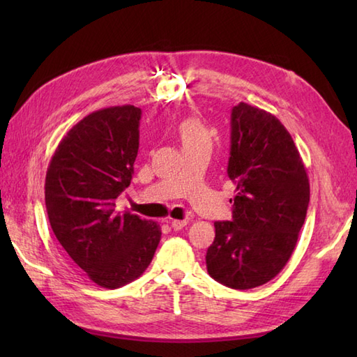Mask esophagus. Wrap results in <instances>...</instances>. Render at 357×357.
Wrapping results in <instances>:
<instances>
[{
	"mask_svg": "<svg viewBox=\"0 0 357 357\" xmlns=\"http://www.w3.org/2000/svg\"><path fill=\"white\" fill-rule=\"evenodd\" d=\"M170 225H172L173 230H181V229H184V227L187 225V221H185V219H183V221H181V219H173V221L170 222Z\"/></svg>",
	"mask_w": 357,
	"mask_h": 357,
	"instance_id": "esophagus-1",
	"label": "esophagus"
}]
</instances>
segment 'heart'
I'll return each instance as SVG.
<instances>
[{"label": "heart", "instance_id": "1", "mask_svg": "<svg viewBox=\"0 0 357 357\" xmlns=\"http://www.w3.org/2000/svg\"><path fill=\"white\" fill-rule=\"evenodd\" d=\"M178 133L183 146L196 142H211V133L199 118H185L178 126Z\"/></svg>", "mask_w": 357, "mask_h": 357}]
</instances>
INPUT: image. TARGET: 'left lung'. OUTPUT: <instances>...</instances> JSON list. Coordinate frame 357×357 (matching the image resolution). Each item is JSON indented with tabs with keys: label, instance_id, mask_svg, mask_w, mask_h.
<instances>
[{
	"label": "left lung",
	"instance_id": "1",
	"mask_svg": "<svg viewBox=\"0 0 357 357\" xmlns=\"http://www.w3.org/2000/svg\"><path fill=\"white\" fill-rule=\"evenodd\" d=\"M229 178L236 184L231 221L215 222L208 275L234 290L267 284L290 259L310 202L305 165L291 135L259 107L231 110Z\"/></svg>",
	"mask_w": 357,
	"mask_h": 357
}]
</instances>
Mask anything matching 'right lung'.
I'll use <instances>...</instances> for the list:
<instances>
[{
  "label": "right lung",
  "instance_id": "add662e5",
  "mask_svg": "<svg viewBox=\"0 0 357 357\" xmlns=\"http://www.w3.org/2000/svg\"><path fill=\"white\" fill-rule=\"evenodd\" d=\"M141 109L115 105L75 124L53 153L44 196L50 227L70 261L102 288H119L147 270L161 227L116 198L130 185L139 147Z\"/></svg>",
  "mask_w": 357,
  "mask_h": 357
}]
</instances>
